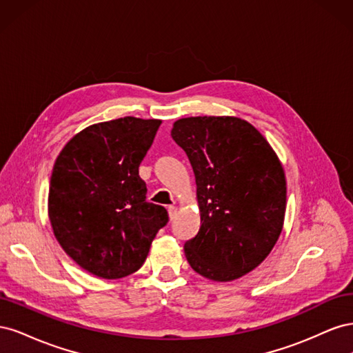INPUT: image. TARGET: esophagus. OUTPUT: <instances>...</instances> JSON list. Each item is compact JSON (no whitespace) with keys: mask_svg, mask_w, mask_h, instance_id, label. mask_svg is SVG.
Here are the masks:
<instances>
[{"mask_svg":"<svg viewBox=\"0 0 353 353\" xmlns=\"http://www.w3.org/2000/svg\"><path fill=\"white\" fill-rule=\"evenodd\" d=\"M176 212H178V208H176V206H169V208H168V213H169L170 221H172V219L176 216Z\"/></svg>","mask_w":353,"mask_h":353,"instance_id":"34e87169","label":"esophagus"}]
</instances>
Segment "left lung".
<instances>
[{
	"label": "left lung",
	"instance_id": "left-lung-1",
	"mask_svg": "<svg viewBox=\"0 0 353 353\" xmlns=\"http://www.w3.org/2000/svg\"><path fill=\"white\" fill-rule=\"evenodd\" d=\"M174 141L193 168L200 230L184 252L196 272L231 281L254 270L279 240L285 176L262 134L239 117L197 116L174 123Z\"/></svg>",
	"mask_w": 353,
	"mask_h": 353
}]
</instances>
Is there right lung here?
I'll list each match as a JSON object with an SVG mask.
<instances>
[{
    "mask_svg": "<svg viewBox=\"0 0 353 353\" xmlns=\"http://www.w3.org/2000/svg\"><path fill=\"white\" fill-rule=\"evenodd\" d=\"M157 119L95 123L60 152L50 179L48 216L60 245L81 268L114 280L141 268L168 221L163 206L145 200L138 175L153 144Z\"/></svg>",
    "mask_w": 353,
    "mask_h": 353,
    "instance_id": "add662e5",
    "label": "right lung"
}]
</instances>
